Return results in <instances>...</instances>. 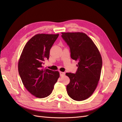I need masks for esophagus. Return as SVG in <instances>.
<instances>
[{"label":"esophagus","mask_w":122,"mask_h":122,"mask_svg":"<svg viewBox=\"0 0 122 122\" xmlns=\"http://www.w3.org/2000/svg\"><path fill=\"white\" fill-rule=\"evenodd\" d=\"M65 72H60V76H65Z\"/></svg>","instance_id":"34e87169"}]
</instances>
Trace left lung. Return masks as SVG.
Wrapping results in <instances>:
<instances>
[{"mask_svg":"<svg viewBox=\"0 0 122 122\" xmlns=\"http://www.w3.org/2000/svg\"><path fill=\"white\" fill-rule=\"evenodd\" d=\"M63 40L69 46L71 57L78 62L75 74L67 73L70 83L67 93L76 101L90 97L99 81L102 61L99 51L92 41L82 33H62Z\"/></svg>","mask_w":122,"mask_h":122,"instance_id":"obj_1","label":"left lung"}]
</instances>
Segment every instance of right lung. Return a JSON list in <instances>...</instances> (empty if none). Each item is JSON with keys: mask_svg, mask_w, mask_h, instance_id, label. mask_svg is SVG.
I'll use <instances>...</instances> for the list:
<instances>
[{"mask_svg": "<svg viewBox=\"0 0 122 122\" xmlns=\"http://www.w3.org/2000/svg\"><path fill=\"white\" fill-rule=\"evenodd\" d=\"M59 36L37 34L27 42L18 63V72L23 84L35 97L44 98L52 92L59 78L58 71L43 69L44 61L49 57L50 50Z\"/></svg>", "mask_w": 122, "mask_h": 122, "instance_id": "add662e5", "label": "right lung"}]
</instances>
